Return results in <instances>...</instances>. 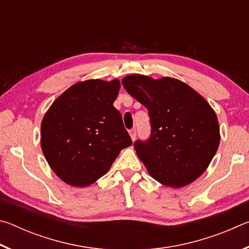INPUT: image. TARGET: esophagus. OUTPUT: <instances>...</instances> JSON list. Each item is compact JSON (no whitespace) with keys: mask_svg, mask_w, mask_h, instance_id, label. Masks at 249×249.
<instances>
[{"mask_svg":"<svg viewBox=\"0 0 249 249\" xmlns=\"http://www.w3.org/2000/svg\"><path fill=\"white\" fill-rule=\"evenodd\" d=\"M136 134H137L136 128L129 129V135H130V137H132V141H135V138H136Z\"/></svg>","mask_w":249,"mask_h":249,"instance_id":"obj_1","label":"esophagus"}]
</instances>
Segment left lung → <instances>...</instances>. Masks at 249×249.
I'll return each mask as SVG.
<instances>
[{"label": "left lung", "mask_w": 249, "mask_h": 249, "mask_svg": "<svg viewBox=\"0 0 249 249\" xmlns=\"http://www.w3.org/2000/svg\"><path fill=\"white\" fill-rule=\"evenodd\" d=\"M122 83L148 109L150 135L134 147L150 176L172 188L199 178L220 145L217 117L210 104L177 79L132 74Z\"/></svg>", "instance_id": "1"}]
</instances>
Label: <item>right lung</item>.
<instances>
[{"mask_svg":"<svg viewBox=\"0 0 249 249\" xmlns=\"http://www.w3.org/2000/svg\"><path fill=\"white\" fill-rule=\"evenodd\" d=\"M119 80H87L66 90L41 122L40 145L59 178L74 187L105 175L120 151L132 145L121 113L113 107Z\"/></svg>","mask_w":249,"mask_h":249,"instance_id":"right-lung-1","label":"right lung"}]
</instances>
